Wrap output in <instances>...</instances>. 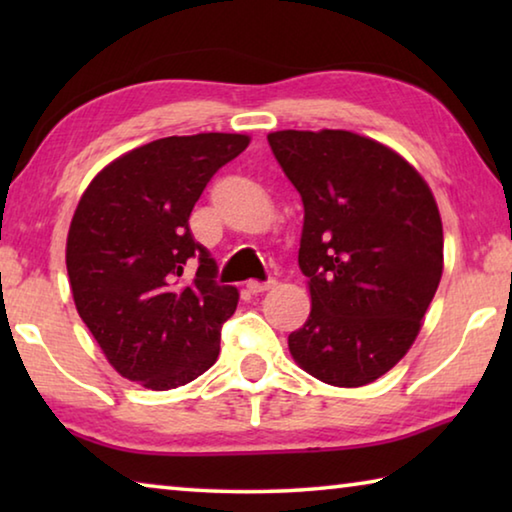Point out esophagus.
<instances>
[{
    "mask_svg": "<svg viewBox=\"0 0 512 512\" xmlns=\"http://www.w3.org/2000/svg\"><path fill=\"white\" fill-rule=\"evenodd\" d=\"M275 287V280L273 277H268V280H264V282H259V280H248L246 282V289L250 291V293H264V291H268V289H273Z\"/></svg>",
    "mask_w": 512,
    "mask_h": 512,
    "instance_id": "1",
    "label": "esophagus"
}]
</instances>
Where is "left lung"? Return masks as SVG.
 Masks as SVG:
<instances>
[{
	"mask_svg": "<svg viewBox=\"0 0 512 512\" xmlns=\"http://www.w3.org/2000/svg\"><path fill=\"white\" fill-rule=\"evenodd\" d=\"M268 144L305 205L298 264L311 314L293 359L325 384L386 375L420 332L443 275L429 185L388 146L350 131H277Z\"/></svg>",
	"mask_w": 512,
	"mask_h": 512,
	"instance_id": "left-lung-1",
	"label": "left lung"
}]
</instances>
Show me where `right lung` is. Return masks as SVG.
Masks as SVG:
<instances>
[{"label": "right lung", "instance_id": "add662e5", "mask_svg": "<svg viewBox=\"0 0 512 512\" xmlns=\"http://www.w3.org/2000/svg\"><path fill=\"white\" fill-rule=\"evenodd\" d=\"M248 135L162 137L110 162L81 196L67 235L79 316L121 377L151 391L185 386L219 357L235 287L214 280V257L189 214Z\"/></svg>", "mask_w": 512, "mask_h": 512}]
</instances>
